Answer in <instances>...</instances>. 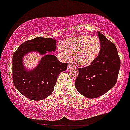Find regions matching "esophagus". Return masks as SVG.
<instances>
[{
    "label": "esophagus",
    "mask_w": 130,
    "mask_h": 130,
    "mask_svg": "<svg viewBox=\"0 0 130 130\" xmlns=\"http://www.w3.org/2000/svg\"><path fill=\"white\" fill-rule=\"evenodd\" d=\"M71 67H72V65H71V63H68V67H67V69L69 70L71 68Z\"/></svg>",
    "instance_id": "1"
}]
</instances>
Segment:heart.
I'll return each instance as SVG.
<instances>
[{
	"label": "heart",
	"instance_id": "heart-1",
	"mask_svg": "<svg viewBox=\"0 0 130 130\" xmlns=\"http://www.w3.org/2000/svg\"><path fill=\"white\" fill-rule=\"evenodd\" d=\"M101 51V43L96 36L82 34L66 40L58 47L62 59L69 60L73 54L74 60L78 65L88 67L95 62Z\"/></svg>",
	"mask_w": 130,
	"mask_h": 130
}]
</instances>
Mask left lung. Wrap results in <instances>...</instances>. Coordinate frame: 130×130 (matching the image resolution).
Masks as SVG:
<instances>
[{"mask_svg":"<svg viewBox=\"0 0 130 130\" xmlns=\"http://www.w3.org/2000/svg\"><path fill=\"white\" fill-rule=\"evenodd\" d=\"M101 51L95 62L79 68L75 87L79 93L89 98L99 97L116 84L120 67V60L116 46L103 34L98 32Z\"/></svg>","mask_w":130,"mask_h":130,"instance_id":"8db88e82","label":"left lung"}]
</instances>
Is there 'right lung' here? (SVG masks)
<instances>
[{
  "mask_svg": "<svg viewBox=\"0 0 130 130\" xmlns=\"http://www.w3.org/2000/svg\"><path fill=\"white\" fill-rule=\"evenodd\" d=\"M56 40L37 37L19 46L13 57V80L14 86L22 95L33 100H41L53 93L58 76L65 71L68 63H61L55 56L47 52H55ZM30 52L43 56L38 65L27 70L23 58Z\"/></svg>",
  "mask_w": 130,
  "mask_h": 130,
  "instance_id": "right-lung-1",
  "label": "right lung"
}]
</instances>
